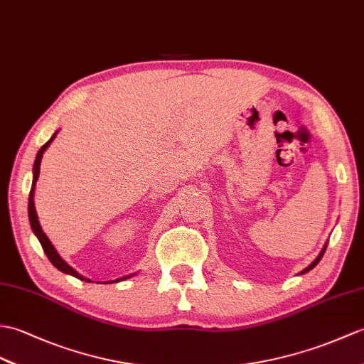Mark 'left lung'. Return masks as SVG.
Listing matches in <instances>:
<instances>
[{
  "mask_svg": "<svg viewBox=\"0 0 364 364\" xmlns=\"http://www.w3.org/2000/svg\"><path fill=\"white\" fill-rule=\"evenodd\" d=\"M326 248H327V245H324V248H323V251H321V252H319V256H318V257H316V259H315L314 262H311V264H310V265H309V267H307L306 269H302V272H301V274H304V273H307V272H310V269H311V268H315V267L318 265V262H319L321 259H323V256H324V251H326Z\"/></svg>",
  "mask_w": 364,
  "mask_h": 364,
  "instance_id": "obj_1",
  "label": "left lung"
}]
</instances>
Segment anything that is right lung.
Returning a JSON list of instances; mask_svg holds the SVG:
<instances>
[{"mask_svg":"<svg viewBox=\"0 0 364 364\" xmlns=\"http://www.w3.org/2000/svg\"><path fill=\"white\" fill-rule=\"evenodd\" d=\"M57 133L58 132H55L53 136H50V139L45 144V146H41V149L38 150V154H37V158H36V163H33V180H32V188H31V192H29V205H28V213H29V222H31V228H32V231H33V234L37 235V239H38V242L41 243V248H43V251H45V255L48 256V259L50 260V264H53L57 269H60V272H63L65 274H71V276H74V277H77V279H80V281H85V282H91L90 279H87V277H83V276H80L77 272H75V269L73 268V267H70L66 264V262L58 256V252L55 251V248L53 247V243L49 242V239L46 237V234L43 232V230H41V226H40V223H38V217H37V210H36V203H33V192H36V183H37V180H38V175H40V164H41V158H43V154H45V150L49 147V144L54 141V138L57 136ZM133 274H130V276H125V277H121V279H116V281H113V282H119V281H124V279H129V277H132Z\"/></svg>","mask_w":364,"mask_h":364,"instance_id":"obj_1","label":"right lung"}]
</instances>
